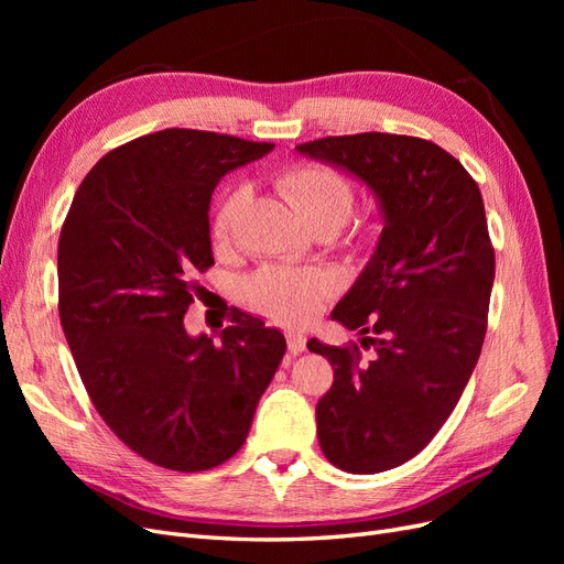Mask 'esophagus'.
Wrapping results in <instances>:
<instances>
[{"instance_id": "34e87169", "label": "esophagus", "mask_w": 564, "mask_h": 564, "mask_svg": "<svg viewBox=\"0 0 564 564\" xmlns=\"http://www.w3.org/2000/svg\"><path fill=\"white\" fill-rule=\"evenodd\" d=\"M305 344H308V338H305L303 334L286 332V346H289V350H292V352H303Z\"/></svg>"}]
</instances>
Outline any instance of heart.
<instances>
[{
	"mask_svg": "<svg viewBox=\"0 0 564 564\" xmlns=\"http://www.w3.org/2000/svg\"><path fill=\"white\" fill-rule=\"evenodd\" d=\"M278 191L308 228L324 226L338 230L348 220L355 204L352 183L322 164L286 166L278 176ZM245 197V191H235L220 202L212 224L216 242L228 240ZM327 292L329 282L319 272L286 268H265L249 282L251 301L284 322L308 319Z\"/></svg>",
	"mask_w": 564,
	"mask_h": 564,
	"instance_id": "1",
	"label": "heart"
}]
</instances>
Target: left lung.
I'll return each mask as SVG.
<instances>
[{
  "mask_svg": "<svg viewBox=\"0 0 564 564\" xmlns=\"http://www.w3.org/2000/svg\"><path fill=\"white\" fill-rule=\"evenodd\" d=\"M296 150L365 183L383 220L332 313L373 346V360L365 365L357 346L308 340L334 367L315 409L319 447L336 468L373 475L429 445L480 357L494 284L485 204L456 158L414 135H327Z\"/></svg>",
  "mask_w": 564,
  "mask_h": 564,
  "instance_id": "1",
  "label": "left lung"
}]
</instances>
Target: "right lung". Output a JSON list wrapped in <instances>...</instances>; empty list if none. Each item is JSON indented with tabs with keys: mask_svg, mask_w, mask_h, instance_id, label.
Returning a JSON list of instances; mask_svg holds the SVG:
<instances>
[{
	"mask_svg": "<svg viewBox=\"0 0 564 564\" xmlns=\"http://www.w3.org/2000/svg\"><path fill=\"white\" fill-rule=\"evenodd\" d=\"M275 148L164 129L115 148L82 181L58 240V313L84 388L150 464L207 470L245 445L286 340L240 313L218 336L183 315L214 265L218 181Z\"/></svg>",
	"mask_w": 564,
	"mask_h": 564,
	"instance_id": "obj_1",
	"label": "right lung"
}]
</instances>
